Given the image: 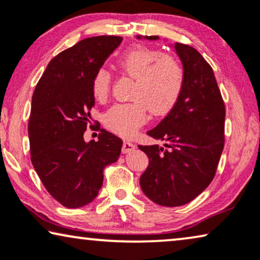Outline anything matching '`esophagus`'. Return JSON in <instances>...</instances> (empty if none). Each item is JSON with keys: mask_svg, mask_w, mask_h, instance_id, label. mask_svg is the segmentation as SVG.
Returning <instances> with one entry per match:
<instances>
[{"mask_svg": "<svg viewBox=\"0 0 260 260\" xmlns=\"http://www.w3.org/2000/svg\"><path fill=\"white\" fill-rule=\"evenodd\" d=\"M136 145L134 143H131L130 141H124L123 142V147H122V152L123 154H127V152H131L135 150Z\"/></svg>", "mask_w": 260, "mask_h": 260, "instance_id": "1", "label": "esophagus"}]
</instances>
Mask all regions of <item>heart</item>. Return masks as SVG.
I'll list each match as a JSON object with an SVG mask.
<instances>
[{
  "mask_svg": "<svg viewBox=\"0 0 260 260\" xmlns=\"http://www.w3.org/2000/svg\"><path fill=\"white\" fill-rule=\"evenodd\" d=\"M119 69L135 79L131 103L111 106L104 115V125L122 136H130L147 122L148 111L165 115L175 104L183 84V70L170 55H161L155 49L137 47L124 54L118 61ZM111 77L108 70L101 69L92 79V93L99 102L110 93Z\"/></svg>",
  "mask_w": 260,
  "mask_h": 260,
  "instance_id": "obj_1",
  "label": "heart"
}]
</instances>
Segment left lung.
<instances>
[{
  "label": "left lung",
  "instance_id": "8db88e82",
  "mask_svg": "<svg viewBox=\"0 0 260 260\" xmlns=\"http://www.w3.org/2000/svg\"><path fill=\"white\" fill-rule=\"evenodd\" d=\"M136 38L159 39L157 35ZM172 47L182 62V88L168 115L148 131L168 149L138 145L149 158L140 179L142 190L166 207L186 205L209 186L225 142V104L212 67L190 46L176 42Z\"/></svg>",
  "mask_w": 260,
  "mask_h": 260
}]
</instances>
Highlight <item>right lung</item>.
Here are the masks:
<instances>
[{"mask_svg":"<svg viewBox=\"0 0 260 260\" xmlns=\"http://www.w3.org/2000/svg\"><path fill=\"white\" fill-rule=\"evenodd\" d=\"M120 42L112 35L84 39L49 61L34 90L30 159L48 193L67 208L93 201L104 168L120 155L123 141L105 129L97 142L84 140L94 106L92 79Z\"/></svg>","mask_w":260,"mask_h":260,"instance_id":"add662e5","label":"right lung"}]
</instances>
